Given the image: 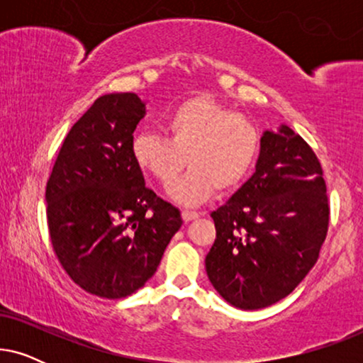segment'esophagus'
Here are the masks:
<instances>
[{
	"label": "esophagus",
	"instance_id": "1",
	"mask_svg": "<svg viewBox=\"0 0 363 363\" xmlns=\"http://www.w3.org/2000/svg\"><path fill=\"white\" fill-rule=\"evenodd\" d=\"M200 216L198 215L196 211H191V210H183L182 211V218H183V221H191V220H196V218Z\"/></svg>",
	"mask_w": 363,
	"mask_h": 363
}]
</instances>
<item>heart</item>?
Here are the masks:
<instances>
[{
	"label": "heart",
	"instance_id": "1",
	"mask_svg": "<svg viewBox=\"0 0 363 363\" xmlns=\"http://www.w3.org/2000/svg\"><path fill=\"white\" fill-rule=\"evenodd\" d=\"M167 138L137 133L132 155L137 165L172 185L186 163L190 170L170 188L172 200L195 206L215 191L236 188L251 170L261 133L250 118L208 97H195L168 113L162 123Z\"/></svg>",
	"mask_w": 363,
	"mask_h": 363
}]
</instances>
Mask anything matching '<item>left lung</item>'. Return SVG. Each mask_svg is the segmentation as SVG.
Returning <instances> with one entry per match:
<instances>
[{"mask_svg":"<svg viewBox=\"0 0 363 363\" xmlns=\"http://www.w3.org/2000/svg\"><path fill=\"white\" fill-rule=\"evenodd\" d=\"M211 218L205 264L223 299L245 311L284 299L314 267L329 228L315 153L287 125L266 130L256 172Z\"/></svg>","mask_w":363,"mask_h":363,"instance_id":"left-lung-1","label":"left lung"}]
</instances>
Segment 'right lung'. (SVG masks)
<instances>
[{
    "label": "right lung",
    "mask_w": 363,
    "mask_h": 363,
    "mask_svg": "<svg viewBox=\"0 0 363 363\" xmlns=\"http://www.w3.org/2000/svg\"><path fill=\"white\" fill-rule=\"evenodd\" d=\"M143 116L137 94L99 97L64 138L46 186L59 262L77 286L106 299L145 286L183 223L178 208L145 186L133 160Z\"/></svg>",
    "instance_id": "right-lung-1"
}]
</instances>
